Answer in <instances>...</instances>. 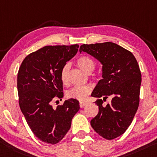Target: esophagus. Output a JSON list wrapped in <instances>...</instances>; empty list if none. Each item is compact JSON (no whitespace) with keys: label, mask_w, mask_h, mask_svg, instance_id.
<instances>
[{"label":"esophagus","mask_w":157,"mask_h":157,"mask_svg":"<svg viewBox=\"0 0 157 157\" xmlns=\"http://www.w3.org/2000/svg\"><path fill=\"white\" fill-rule=\"evenodd\" d=\"M86 105V103H85V102H79V107L80 108H83V107H84Z\"/></svg>","instance_id":"34e87169"}]
</instances>
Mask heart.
<instances>
[{"label":"heart","mask_w":157,"mask_h":157,"mask_svg":"<svg viewBox=\"0 0 157 157\" xmlns=\"http://www.w3.org/2000/svg\"><path fill=\"white\" fill-rule=\"evenodd\" d=\"M77 64L82 71L87 74H90L95 68V63L91 57L88 56H81L77 60ZM68 71L69 65H64L60 71V79L63 85L68 84ZM91 92V87L89 85L76 86L67 91L66 96L68 98H73L76 100L85 101Z\"/></svg>","instance_id":"obj_1"}]
</instances>
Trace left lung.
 I'll return each mask as SVG.
<instances>
[{"label": "left lung", "instance_id": "1", "mask_svg": "<svg viewBox=\"0 0 157 157\" xmlns=\"http://www.w3.org/2000/svg\"><path fill=\"white\" fill-rule=\"evenodd\" d=\"M95 57L103 65V79L91 96L98 99V113L91 120L96 132L106 140L122 135L132 122L140 102L141 73L138 61L130 51L111 42L86 44L79 47ZM109 96L110 103L104 102Z\"/></svg>", "mask_w": 157, "mask_h": 157}]
</instances>
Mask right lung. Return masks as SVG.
<instances>
[{"label":"right lung","mask_w":157,"mask_h":157,"mask_svg":"<svg viewBox=\"0 0 157 157\" xmlns=\"http://www.w3.org/2000/svg\"><path fill=\"white\" fill-rule=\"evenodd\" d=\"M73 45L44 46L29 54L17 75L19 104L32 132L39 140L52 145L66 136L79 101L71 98L53 108L52 102L63 96L60 71L78 51Z\"/></svg>","instance_id":"obj_1"}]
</instances>
